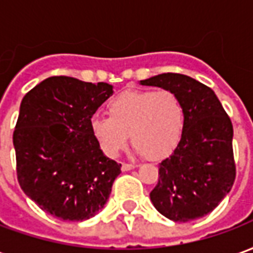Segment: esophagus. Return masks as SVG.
<instances>
[{"instance_id": "obj_1", "label": "esophagus", "mask_w": 253, "mask_h": 253, "mask_svg": "<svg viewBox=\"0 0 253 253\" xmlns=\"http://www.w3.org/2000/svg\"><path fill=\"white\" fill-rule=\"evenodd\" d=\"M134 168H135V165L134 164H126V163H125V164H122V170H123V172L131 170L134 169Z\"/></svg>"}]
</instances>
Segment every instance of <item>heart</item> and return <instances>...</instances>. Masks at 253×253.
Returning <instances> with one entry per match:
<instances>
[{
  "mask_svg": "<svg viewBox=\"0 0 253 253\" xmlns=\"http://www.w3.org/2000/svg\"><path fill=\"white\" fill-rule=\"evenodd\" d=\"M110 116H94L90 130L101 150L116 157L125 149L128 134L138 154L163 159L176 148L184 127L186 110L170 90H126L111 100Z\"/></svg>",
  "mask_w": 253,
  "mask_h": 253,
  "instance_id": "1",
  "label": "heart"
}]
</instances>
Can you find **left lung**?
<instances>
[{"label":"left lung","mask_w":253,"mask_h":253,"mask_svg":"<svg viewBox=\"0 0 253 253\" xmlns=\"http://www.w3.org/2000/svg\"><path fill=\"white\" fill-rule=\"evenodd\" d=\"M141 85L173 92L186 110L180 141L159 165L150 201L175 222L205 217L228 195L236 179L230 118L211 88L184 74L164 73Z\"/></svg>","instance_id":"1"}]
</instances>
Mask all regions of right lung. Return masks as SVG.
<instances>
[{
  "label": "right lung",
  "instance_id": "1",
  "mask_svg": "<svg viewBox=\"0 0 253 253\" xmlns=\"http://www.w3.org/2000/svg\"><path fill=\"white\" fill-rule=\"evenodd\" d=\"M112 93L107 83L55 76L21 100L13 132L17 180L52 217L85 221L110 198L122 165L105 157L90 119Z\"/></svg>",
  "mask_w": 253,
  "mask_h": 253
}]
</instances>
